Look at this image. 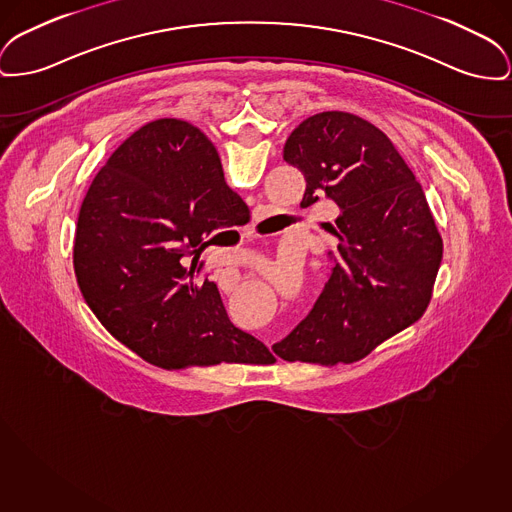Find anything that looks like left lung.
<instances>
[{
  "label": "left lung",
  "mask_w": 512,
  "mask_h": 512,
  "mask_svg": "<svg viewBox=\"0 0 512 512\" xmlns=\"http://www.w3.org/2000/svg\"><path fill=\"white\" fill-rule=\"evenodd\" d=\"M284 160L305 178L301 207L327 197L338 216L332 267L307 317L274 344L286 361L350 363L427 309L443 240L420 181L373 123L348 112L315 114L292 131Z\"/></svg>",
  "instance_id": "left-lung-1"
}]
</instances>
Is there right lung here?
<instances>
[{"label":"right lung","instance_id":"right-lung-1","mask_svg":"<svg viewBox=\"0 0 512 512\" xmlns=\"http://www.w3.org/2000/svg\"><path fill=\"white\" fill-rule=\"evenodd\" d=\"M241 211L205 133L181 120L135 131L92 180L77 220L75 274L100 323L164 369L272 363L269 348L230 321L216 284H195V263L185 267Z\"/></svg>","mask_w":512,"mask_h":512}]
</instances>
